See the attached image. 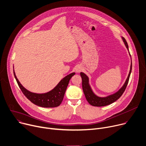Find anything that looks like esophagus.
<instances>
[{
	"instance_id": "34e87169",
	"label": "esophagus",
	"mask_w": 146,
	"mask_h": 146,
	"mask_svg": "<svg viewBox=\"0 0 146 146\" xmlns=\"http://www.w3.org/2000/svg\"><path fill=\"white\" fill-rule=\"evenodd\" d=\"M82 70V67L80 66H77L76 67V69H75V71L76 73H79Z\"/></svg>"
}]
</instances>
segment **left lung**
I'll use <instances>...</instances> for the list:
<instances>
[{"label":"left lung","instance_id":"8db88e82","mask_svg":"<svg viewBox=\"0 0 146 146\" xmlns=\"http://www.w3.org/2000/svg\"><path fill=\"white\" fill-rule=\"evenodd\" d=\"M123 42H124L127 49L128 50L129 54L130 56L131 57V55L130 54V52L129 50V47L124 37L121 36ZM131 68H132V63H131V64H130V68L129 74L127 76V77L126 80L123 84V85L119 88L115 93L112 94L111 95L105 96V97H100L97 96L94 93V92L92 90L90 83H89V78L83 72H80V76L82 78V87L83 90L84 92V94L85 95V97L86 98L87 101L88 102V103L94 107H104V106L108 105L115 101H116L117 100H118L119 98L121 97V96L123 94V92L125 91L126 86L128 84V82L129 80L130 75L131 72Z\"/></svg>","mask_w":146,"mask_h":146}]
</instances>
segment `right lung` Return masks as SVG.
<instances>
[{
    "mask_svg": "<svg viewBox=\"0 0 146 146\" xmlns=\"http://www.w3.org/2000/svg\"><path fill=\"white\" fill-rule=\"evenodd\" d=\"M13 73L17 84L24 96L35 105L44 108H54L60 105L63 101L69 80L75 74V73L73 72L67 75L63 78L52 90L45 93L39 94L31 92L24 88L17 79L15 70H13Z\"/></svg>",
    "mask_w": 146,
    "mask_h": 146,
    "instance_id": "right-lung-1",
    "label": "right lung"
}]
</instances>
